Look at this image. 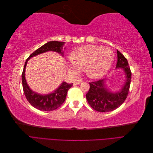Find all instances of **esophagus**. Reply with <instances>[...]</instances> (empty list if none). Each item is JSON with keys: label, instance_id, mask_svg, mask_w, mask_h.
I'll use <instances>...</instances> for the list:
<instances>
[{"label": "esophagus", "instance_id": "1", "mask_svg": "<svg viewBox=\"0 0 153 153\" xmlns=\"http://www.w3.org/2000/svg\"><path fill=\"white\" fill-rule=\"evenodd\" d=\"M82 82V80H75V82H73V85H78L80 84V83Z\"/></svg>", "mask_w": 153, "mask_h": 153}]
</instances>
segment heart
Returning a JSON list of instances; mask_svg holds the SVG:
<instances>
[{
	"instance_id": "b5f03b06",
	"label": "heart",
	"mask_w": 153,
	"mask_h": 153,
	"mask_svg": "<svg viewBox=\"0 0 153 153\" xmlns=\"http://www.w3.org/2000/svg\"><path fill=\"white\" fill-rule=\"evenodd\" d=\"M70 59L71 61L68 64L69 71L76 73L79 69L85 68L88 76L98 78L109 70L114 62V55L109 48L87 45L73 51Z\"/></svg>"
}]
</instances>
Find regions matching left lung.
<instances>
[{"label": "left lung", "instance_id": "left-lung-1", "mask_svg": "<svg viewBox=\"0 0 153 153\" xmlns=\"http://www.w3.org/2000/svg\"><path fill=\"white\" fill-rule=\"evenodd\" d=\"M117 62L116 68H123L126 79L121 91L112 92L105 86V78L89 82L90 89L86 94L88 103L96 111L106 112L113 111L119 107L126 99L130 86L131 72L127 59L117 50Z\"/></svg>", "mask_w": 153, "mask_h": 153}]
</instances>
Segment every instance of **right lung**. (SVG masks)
Returning <instances> with one entry per match:
<instances>
[{"label":"right lung","instance_id":"obj_1","mask_svg":"<svg viewBox=\"0 0 153 153\" xmlns=\"http://www.w3.org/2000/svg\"><path fill=\"white\" fill-rule=\"evenodd\" d=\"M64 45V42H61V41H49L30 54L25 61L24 70L22 74L23 89H24L26 98L29 103L34 108L39 110H54L61 106L65 101L68 91L73 86V84H67L66 82H63L62 84L53 91V93L45 95L36 93V92L32 91L27 84L25 77L27 63L30 58L36 56L37 55L48 52V51H53V52L63 54L62 50Z\"/></svg>","mask_w":153,"mask_h":153}]
</instances>
